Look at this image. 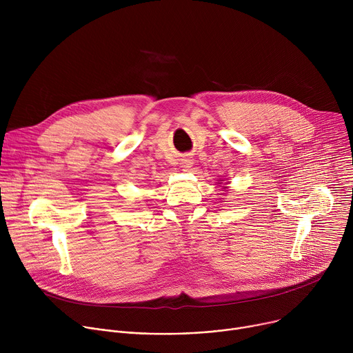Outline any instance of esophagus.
I'll use <instances>...</instances> for the list:
<instances>
[{
	"label": "esophagus",
	"mask_w": 353,
	"mask_h": 353,
	"mask_svg": "<svg viewBox=\"0 0 353 353\" xmlns=\"http://www.w3.org/2000/svg\"><path fill=\"white\" fill-rule=\"evenodd\" d=\"M191 166H192V161H191V159H183V161H181V168L190 169Z\"/></svg>",
	"instance_id": "34e87169"
}]
</instances>
